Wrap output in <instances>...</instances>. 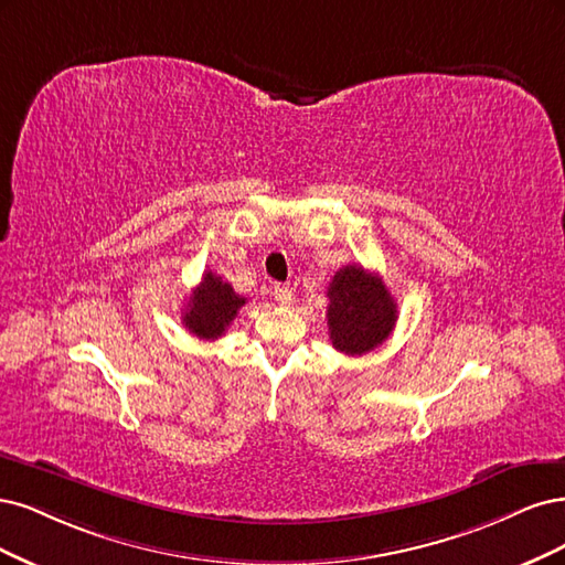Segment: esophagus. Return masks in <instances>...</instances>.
I'll return each mask as SVG.
<instances>
[{
  "label": "esophagus",
  "mask_w": 565,
  "mask_h": 565,
  "mask_svg": "<svg viewBox=\"0 0 565 565\" xmlns=\"http://www.w3.org/2000/svg\"><path fill=\"white\" fill-rule=\"evenodd\" d=\"M275 300L281 302V305H290V300H294V290H290L288 286H275Z\"/></svg>",
  "instance_id": "34e87169"
}]
</instances>
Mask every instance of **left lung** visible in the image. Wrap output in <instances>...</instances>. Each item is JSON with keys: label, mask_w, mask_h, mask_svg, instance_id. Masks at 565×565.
Wrapping results in <instances>:
<instances>
[{"label": "left lung", "mask_w": 565, "mask_h": 565, "mask_svg": "<svg viewBox=\"0 0 565 565\" xmlns=\"http://www.w3.org/2000/svg\"><path fill=\"white\" fill-rule=\"evenodd\" d=\"M329 335L333 348L361 356L385 342L396 323V302L375 271L344 265L329 284Z\"/></svg>", "instance_id": "left-lung-1"}]
</instances>
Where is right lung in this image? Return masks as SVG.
I'll list each match as a JSON object with an SVG mask.
<instances>
[{"instance_id":"right-lung-1","label":"right lung","mask_w":565,"mask_h":565,"mask_svg":"<svg viewBox=\"0 0 565 565\" xmlns=\"http://www.w3.org/2000/svg\"><path fill=\"white\" fill-rule=\"evenodd\" d=\"M244 305L246 298L234 294V288L227 281H223V277L213 275V271H204L202 284L194 288V294L185 305L183 323L196 338L217 340L225 335L236 312H239Z\"/></svg>"}]
</instances>
